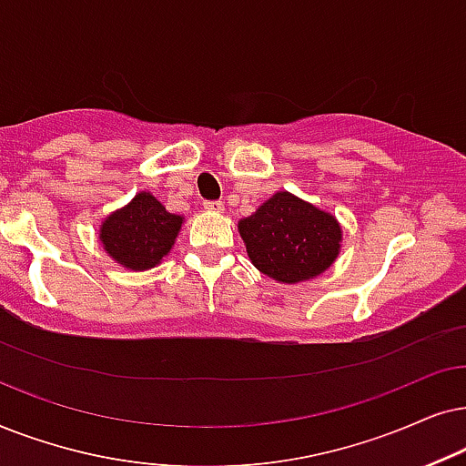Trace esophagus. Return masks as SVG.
Returning a JSON list of instances; mask_svg holds the SVG:
<instances>
[{"label":"esophagus","instance_id":"34e87169","mask_svg":"<svg viewBox=\"0 0 466 466\" xmlns=\"http://www.w3.org/2000/svg\"><path fill=\"white\" fill-rule=\"evenodd\" d=\"M204 208L210 210V213H221L223 202L221 200H204Z\"/></svg>","mask_w":466,"mask_h":466}]
</instances>
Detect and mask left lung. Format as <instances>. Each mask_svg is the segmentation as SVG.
<instances>
[{
	"label": "left lung",
	"instance_id": "8db88e82",
	"mask_svg": "<svg viewBox=\"0 0 466 466\" xmlns=\"http://www.w3.org/2000/svg\"><path fill=\"white\" fill-rule=\"evenodd\" d=\"M238 229L256 268L281 283L318 277L339 256L337 219L288 191L272 196Z\"/></svg>",
	"mask_w": 466,
	"mask_h": 466
}]
</instances>
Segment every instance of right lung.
Listing matches in <instances>:
<instances>
[{
	"label": "right lung",
	"instance_id": "1",
	"mask_svg": "<svg viewBox=\"0 0 466 466\" xmlns=\"http://www.w3.org/2000/svg\"><path fill=\"white\" fill-rule=\"evenodd\" d=\"M181 223L183 217L168 213L151 194L142 191L104 221L99 238L104 249L126 268L147 270L168 256Z\"/></svg>",
	"mask_w": 466,
	"mask_h": 466
}]
</instances>
